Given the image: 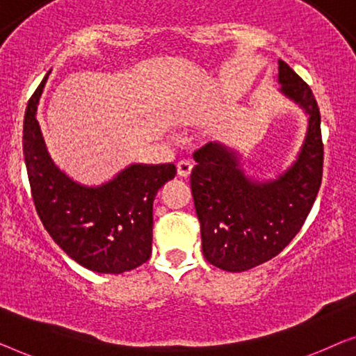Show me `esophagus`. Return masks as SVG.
Listing matches in <instances>:
<instances>
[{
	"label": "esophagus",
	"instance_id": "obj_1",
	"mask_svg": "<svg viewBox=\"0 0 356 356\" xmlns=\"http://www.w3.org/2000/svg\"><path fill=\"white\" fill-rule=\"evenodd\" d=\"M177 170H178L179 177L188 178L189 175H191V172H193V163L188 162V160H181V162H178Z\"/></svg>",
	"mask_w": 356,
	"mask_h": 356
}]
</instances>
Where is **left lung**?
I'll return each mask as SVG.
<instances>
[{
    "instance_id": "obj_1",
    "label": "left lung",
    "mask_w": 356,
    "mask_h": 356,
    "mask_svg": "<svg viewBox=\"0 0 356 356\" xmlns=\"http://www.w3.org/2000/svg\"><path fill=\"white\" fill-rule=\"evenodd\" d=\"M282 94L308 115V131L298 159L274 181H252L238 155L220 143L194 152V207L201 223L202 252L212 266L243 272L275 257L301 230L323 181L324 145L313 90L279 61Z\"/></svg>"
}]
</instances>
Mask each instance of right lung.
<instances>
[{
  "label": "right lung",
  "mask_w": 356,
  "mask_h": 356,
  "mask_svg": "<svg viewBox=\"0 0 356 356\" xmlns=\"http://www.w3.org/2000/svg\"><path fill=\"white\" fill-rule=\"evenodd\" d=\"M24 116L22 149L35 211L53 241L71 259L100 274L133 270L152 252L155 194L175 178L173 163H134L111 181L82 186L53 163L35 118L43 86Z\"/></svg>",
  "instance_id": "obj_1"
}]
</instances>
